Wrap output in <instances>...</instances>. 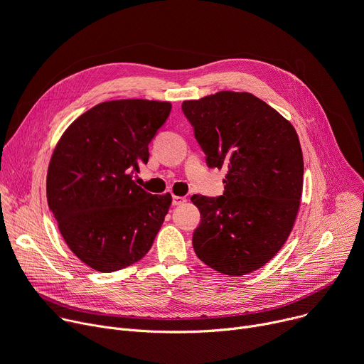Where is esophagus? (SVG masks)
Here are the masks:
<instances>
[{
	"label": "esophagus",
	"mask_w": 364,
	"mask_h": 364,
	"mask_svg": "<svg viewBox=\"0 0 364 364\" xmlns=\"http://www.w3.org/2000/svg\"><path fill=\"white\" fill-rule=\"evenodd\" d=\"M186 203V197H181V196H173V206H180Z\"/></svg>",
	"instance_id": "obj_1"
}]
</instances>
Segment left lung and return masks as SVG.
<instances>
[{
	"instance_id": "8db88e82",
	"label": "left lung",
	"mask_w": 364,
	"mask_h": 364,
	"mask_svg": "<svg viewBox=\"0 0 364 364\" xmlns=\"http://www.w3.org/2000/svg\"><path fill=\"white\" fill-rule=\"evenodd\" d=\"M181 110L209 168H228L219 197L194 194L193 248L210 269L244 276L286 242L301 205L304 156L294 127L250 92L219 91Z\"/></svg>"
}]
</instances>
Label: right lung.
<instances>
[{
  "mask_svg": "<svg viewBox=\"0 0 364 364\" xmlns=\"http://www.w3.org/2000/svg\"><path fill=\"white\" fill-rule=\"evenodd\" d=\"M170 112L168 102L100 103L65 130L53 151L49 209L70 250L97 272L144 258L168 213L171 194L152 196L134 176Z\"/></svg>",
  "mask_w": 364,
  "mask_h": 364,
  "instance_id": "1",
  "label": "right lung"
}]
</instances>
